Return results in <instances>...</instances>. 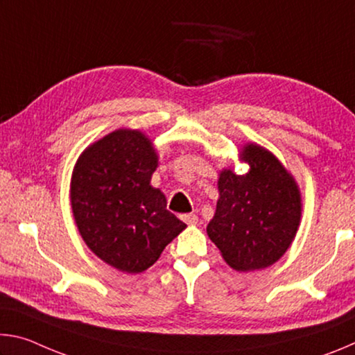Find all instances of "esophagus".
<instances>
[{
	"instance_id": "1",
	"label": "esophagus",
	"mask_w": 355,
	"mask_h": 355,
	"mask_svg": "<svg viewBox=\"0 0 355 355\" xmlns=\"http://www.w3.org/2000/svg\"><path fill=\"white\" fill-rule=\"evenodd\" d=\"M182 220L186 222V224H197V222H199V218H197L196 214L191 213V214H183Z\"/></svg>"
}]
</instances>
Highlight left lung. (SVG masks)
Listing matches in <instances>:
<instances>
[{
	"mask_svg": "<svg viewBox=\"0 0 355 355\" xmlns=\"http://www.w3.org/2000/svg\"><path fill=\"white\" fill-rule=\"evenodd\" d=\"M250 171H224L219 200L207 227L224 260L236 271L271 266L290 248L300 220V196L293 177L272 153L244 147Z\"/></svg>",
	"mask_w": 355,
	"mask_h": 355,
	"instance_id": "left-lung-1",
	"label": "left lung"
}]
</instances>
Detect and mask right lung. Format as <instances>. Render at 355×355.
<instances>
[{"instance_id": "right-lung-1", "label": "right lung", "mask_w": 355, "mask_h": 355, "mask_svg": "<svg viewBox=\"0 0 355 355\" xmlns=\"http://www.w3.org/2000/svg\"><path fill=\"white\" fill-rule=\"evenodd\" d=\"M158 166L152 142L117 130L84 150L71 177V209L95 255L123 272H142L186 227L150 186Z\"/></svg>"}]
</instances>
